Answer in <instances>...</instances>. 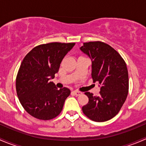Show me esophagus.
<instances>
[{
	"label": "esophagus",
	"mask_w": 146,
	"mask_h": 146,
	"mask_svg": "<svg viewBox=\"0 0 146 146\" xmlns=\"http://www.w3.org/2000/svg\"><path fill=\"white\" fill-rule=\"evenodd\" d=\"M72 94H73V95H76V96H79V95H81L82 92H79V91L75 90V91H73V92H72Z\"/></svg>",
	"instance_id": "esophagus-1"
}]
</instances>
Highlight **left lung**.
<instances>
[{"label": "left lung", "instance_id": "8db88e82", "mask_svg": "<svg viewBox=\"0 0 146 146\" xmlns=\"http://www.w3.org/2000/svg\"><path fill=\"white\" fill-rule=\"evenodd\" d=\"M92 61V78L100 92L94 96L89 92L88 103L82 107L85 115L102 122L115 117L126 101L129 92V74L124 60L114 48L102 42L83 43L80 48Z\"/></svg>", "mask_w": 146, "mask_h": 146}]
</instances>
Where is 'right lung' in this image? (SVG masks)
Returning a JSON list of instances; mask_svg holds the SVG:
<instances>
[{
    "label": "right lung",
    "mask_w": 146,
    "mask_h": 146,
    "mask_svg": "<svg viewBox=\"0 0 146 146\" xmlns=\"http://www.w3.org/2000/svg\"><path fill=\"white\" fill-rule=\"evenodd\" d=\"M75 43H52L32 48L22 61L16 78V91L28 114L41 120H50L62 111L70 94L67 88L58 90L50 81Z\"/></svg>",
    "instance_id": "obj_1"
}]
</instances>
